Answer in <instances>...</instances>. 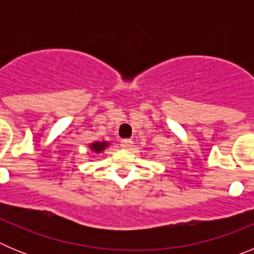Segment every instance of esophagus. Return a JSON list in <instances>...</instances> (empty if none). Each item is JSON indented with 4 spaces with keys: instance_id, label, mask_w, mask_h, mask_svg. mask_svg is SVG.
I'll use <instances>...</instances> for the list:
<instances>
[{
    "instance_id": "34e87169",
    "label": "esophagus",
    "mask_w": 254,
    "mask_h": 254,
    "mask_svg": "<svg viewBox=\"0 0 254 254\" xmlns=\"http://www.w3.org/2000/svg\"><path fill=\"white\" fill-rule=\"evenodd\" d=\"M132 145H133V142H132V140H129V138H125V140L121 141V147H122V149H129Z\"/></svg>"
}]
</instances>
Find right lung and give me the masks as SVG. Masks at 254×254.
Returning <instances> with one entry per match:
<instances>
[{"instance_id":"1","label":"right lung","mask_w":254,"mask_h":254,"mask_svg":"<svg viewBox=\"0 0 254 254\" xmlns=\"http://www.w3.org/2000/svg\"><path fill=\"white\" fill-rule=\"evenodd\" d=\"M90 147L95 152L103 151V150H104L105 147H107V142H94V143H91Z\"/></svg>"}]
</instances>
